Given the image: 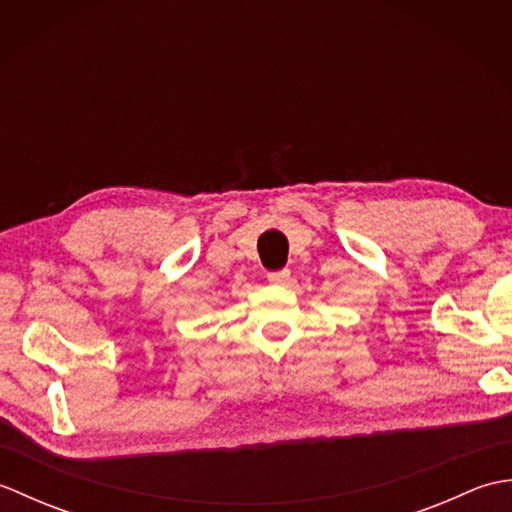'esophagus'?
I'll list each match as a JSON object with an SVG mask.
<instances>
[{
  "instance_id": "esophagus-1",
  "label": "esophagus",
  "mask_w": 512,
  "mask_h": 512,
  "mask_svg": "<svg viewBox=\"0 0 512 512\" xmlns=\"http://www.w3.org/2000/svg\"><path fill=\"white\" fill-rule=\"evenodd\" d=\"M270 284H286V281L290 279V270L288 268H281V270H270V273L266 275Z\"/></svg>"
}]
</instances>
